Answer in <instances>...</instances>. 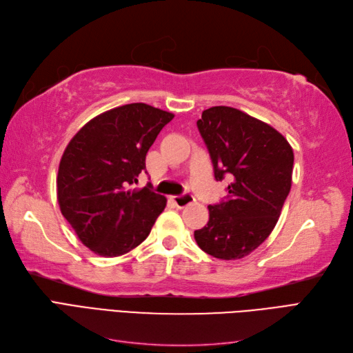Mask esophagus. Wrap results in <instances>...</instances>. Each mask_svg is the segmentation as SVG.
<instances>
[{
	"label": "esophagus",
	"mask_w": 353,
	"mask_h": 353,
	"mask_svg": "<svg viewBox=\"0 0 353 353\" xmlns=\"http://www.w3.org/2000/svg\"><path fill=\"white\" fill-rule=\"evenodd\" d=\"M172 201L174 205L176 208H185L188 205H191V203H194V197L191 194H184V196H175L172 197Z\"/></svg>",
	"instance_id": "obj_1"
}]
</instances>
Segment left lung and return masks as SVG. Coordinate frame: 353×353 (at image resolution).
Returning <instances> with one entry per match:
<instances>
[{"label":"left lung","mask_w":353,"mask_h":353,"mask_svg":"<svg viewBox=\"0 0 353 353\" xmlns=\"http://www.w3.org/2000/svg\"><path fill=\"white\" fill-rule=\"evenodd\" d=\"M199 132L216 181L232 178L228 196L209 206L194 231L199 248L222 261L241 259L270 237L292 188L294 154L272 126L241 110L215 105L201 113Z\"/></svg>","instance_id":"8db88e82"}]
</instances>
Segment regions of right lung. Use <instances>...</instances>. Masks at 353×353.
<instances>
[{"mask_svg": "<svg viewBox=\"0 0 353 353\" xmlns=\"http://www.w3.org/2000/svg\"><path fill=\"white\" fill-rule=\"evenodd\" d=\"M174 114L144 103L125 104L82 126L61 156L57 200L63 216L90 250L104 258L141 244L166 199L130 190L145 170V154Z\"/></svg>", "mask_w": 353, "mask_h": 353, "instance_id": "add662e5", "label": "right lung"}]
</instances>
